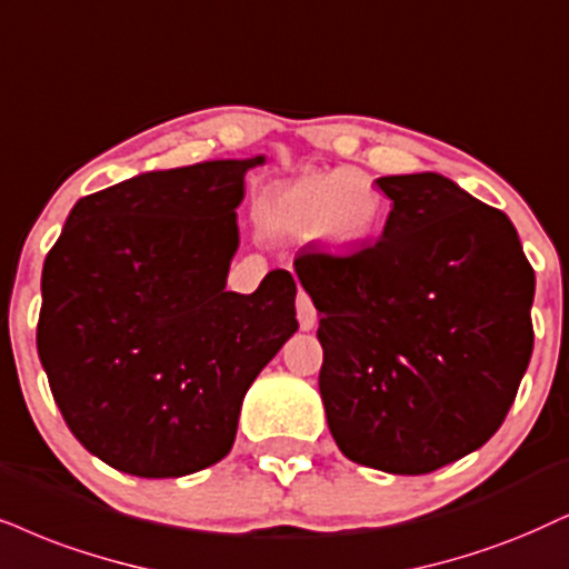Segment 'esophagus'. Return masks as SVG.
I'll return each mask as SVG.
<instances>
[{
	"label": "esophagus",
	"mask_w": 569,
	"mask_h": 569,
	"mask_svg": "<svg viewBox=\"0 0 569 569\" xmlns=\"http://www.w3.org/2000/svg\"><path fill=\"white\" fill-rule=\"evenodd\" d=\"M297 318H299L301 330H312L315 322H318V315H315L312 301H309L305 291H299V297H297Z\"/></svg>",
	"instance_id": "esophagus-1"
}]
</instances>
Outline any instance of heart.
Returning <instances> with one entry per match:
<instances>
[{
    "label": "heart",
    "instance_id": "heart-1",
    "mask_svg": "<svg viewBox=\"0 0 569 569\" xmlns=\"http://www.w3.org/2000/svg\"><path fill=\"white\" fill-rule=\"evenodd\" d=\"M383 199L359 170L309 172L270 191L262 201V226L272 236L318 239L355 249L376 233Z\"/></svg>",
    "mask_w": 569,
    "mask_h": 569
}]
</instances>
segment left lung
Returning a JSON list of instances; mask_svg holds the SVG:
<instances>
[{"label": "left lung", "mask_w": 569, "mask_h": 569, "mask_svg": "<svg viewBox=\"0 0 569 569\" xmlns=\"http://www.w3.org/2000/svg\"><path fill=\"white\" fill-rule=\"evenodd\" d=\"M380 241L301 251L318 309L320 397L351 462L426 476L483 446L533 355L536 276L501 210L438 172L383 176Z\"/></svg>", "instance_id": "obj_1"}]
</instances>
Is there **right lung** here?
I'll list each match as a JSON object with an SVG mask.
<instances>
[{"mask_svg":"<svg viewBox=\"0 0 569 569\" xmlns=\"http://www.w3.org/2000/svg\"><path fill=\"white\" fill-rule=\"evenodd\" d=\"M268 157L147 170L76 201L41 272L36 347L70 433L136 478L231 451L243 397L299 330L297 283L226 291L243 176Z\"/></svg>","mask_w":569,"mask_h":569,"instance_id":"1","label":"right lung"}]
</instances>
